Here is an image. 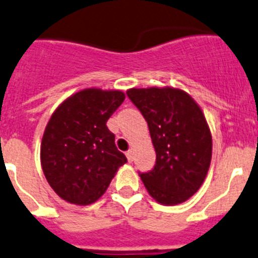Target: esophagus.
<instances>
[{
  "mask_svg": "<svg viewBox=\"0 0 258 258\" xmlns=\"http://www.w3.org/2000/svg\"><path fill=\"white\" fill-rule=\"evenodd\" d=\"M126 157L127 159H128V162H132L134 161V152H132V150H128V152L126 153Z\"/></svg>",
  "mask_w": 258,
  "mask_h": 258,
  "instance_id": "esophagus-1",
  "label": "esophagus"
}]
</instances>
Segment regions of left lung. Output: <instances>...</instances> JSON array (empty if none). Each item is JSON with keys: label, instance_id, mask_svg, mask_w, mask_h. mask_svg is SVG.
Instances as JSON below:
<instances>
[{"label": "left lung", "instance_id": "8db88e82", "mask_svg": "<svg viewBox=\"0 0 258 258\" xmlns=\"http://www.w3.org/2000/svg\"><path fill=\"white\" fill-rule=\"evenodd\" d=\"M127 96L149 127L157 154L152 171L140 173L150 197L164 206L184 203L207 176L212 135L201 106L173 87L130 89Z\"/></svg>", "mask_w": 258, "mask_h": 258}]
</instances>
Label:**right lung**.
<instances>
[{
	"mask_svg": "<svg viewBox=\"0 0 258 258\" xmlns=\"http://www.w3.org/2000/svg\"><path fill=\"white\" fill-rule=\"evenodd\" d=\"M124 97L119 90L85 89L52 113L41 143V166L61 199L78 206L94 203L127 162L106 127Z\"/></svg>",
	"mask_w": 258,
	"mask_h": 258,
	"instance_id": "obj_1",
	"label": "right lung"
}]
</instances>
